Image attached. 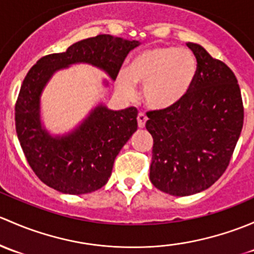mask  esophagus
Here are the masks:
<instances>
[{"label":"esophagus","instance_id":"1","mask_svg":"<svg viewBox=\"0 0 254 254\" xmlns=\"http://www.w3.org/2000/svg\"><path fill=\"white\" fill-rule=\"evenodd\" d=\"M146 120H148V117H146L145 115L143 114V112H139V114H138V116H137L138 127H139V128H144Z\"/></svg>","mask_w":254,"mask_h":254}]
</instances>
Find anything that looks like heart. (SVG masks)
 Here are the masks:
<instances>
[{"instance_id":"obj_1","label":"heart","mask_w":254,"mask_h":254,"mask_svg":"<svg viewBox=\"0 0 254 254\" xmlns=\"http://www.w3.org/2000/svg\"><path fill=\"white\" fill-rule=\"evenodd\" d=\"M198 77V62L192 51L177 46H155L132 57L127 70L116 75V87L125 95L143 85L144 104L153 111H167L182 103Z\"/></svg>"}]
</instances>
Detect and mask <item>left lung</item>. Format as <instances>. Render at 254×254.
Masks as SVG:
<instances>
[{"label": "left lung", "mask_w": 254, "mask_h": 254, "mask_svg": "<svg viewBox=\"0 0 254 254\" xmlns=\"http://www.w3.org/2000/svg\"><path fill=\"white\" fill-rule=\"evenodd\" d=\"M198 77L187 98L167 111L148 112L154 139L150 181L176 197L199 193L224 174L244 126V105L234 72L199 44L187 43Z\"/></svg>", "instance_id": "1"}]
</instances>
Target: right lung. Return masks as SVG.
Segmentation results:
<instances>
[{
    "instance_id": "add662e5",
    "label": "right lung",
    "mask_w": 254,
    "mask_h": 254,
    "mask_svg": "<svg viewBox=\"0 0 254 254\" xmlns=\"http://www.w3.org/2000/svg\"><path fill=\"white\" fill-rule=\"evenodd\" d=\"M140 44L103 34L43 57L28 72L15 104V130L30 167L49 187L66 194H85L108 184L117 154L137 130L138 112L135 108L116 111L99 101L72 129L52 133L41 112L46 85L59 70L79 64L103 70L115 80L128 52ZM109 84L103 78L104 87Z\"/></svg>"
}]
</instances>
